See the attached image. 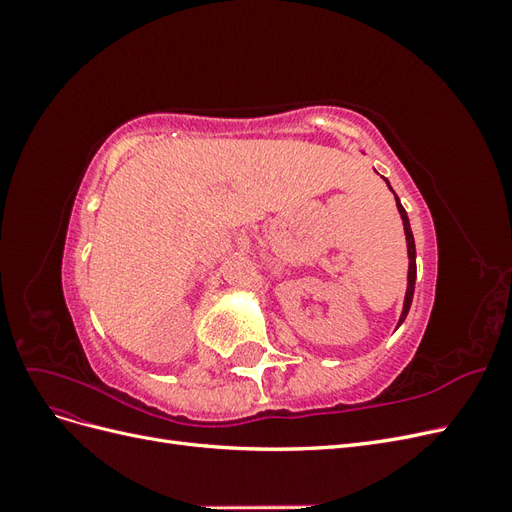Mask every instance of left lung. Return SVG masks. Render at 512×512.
<instances>
[{
    "instance_id": "8db88e82",
    "label": "left lung",
    "mask_w": 512,
    "mask_h": 512,
    "mask_svg": "<svg viewBox=\"0 0 512 512\" xmlns=\"http://www.w3.org/2000/svg\"><path fill=\"white\" fill-rule=\"evenodd\" d=\"M389 183V181H386ZM397 198V196H395ZM397 209L401 220H404V230H406V241H408V258H410V267H408V290H406V301H404V309H401V318L399 324L406 320L408 312H410V305H412V297H414V282H416V247H414V237H412V230H410V220H408V213L406 209L401 207L399 198H397Z\"/></svg>"
}]
</instances>
